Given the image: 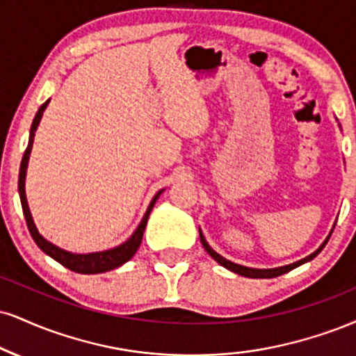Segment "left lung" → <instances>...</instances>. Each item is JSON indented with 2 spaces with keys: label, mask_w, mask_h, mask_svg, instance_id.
Instances as JSON below:
<instances>
[{
  "label": "left lung",
  "mask_w": 356,
  "mask_h": 356,
  "mask_svg": "<svg viewBox=\"0 0 356 356\" xmlns=\"http://www.w3.org/2000/svg\"><path fill=\"white\" fill-rule=\"evenodd\" d=\"M330 235H332V234H330ZM330 235H328V237H327V241H325V242L322 243V245H320L318 250H315L314 254H312V255H308V257H305V259L298 260V262H295V264L285 265V267H278V268H267V270H259V268H248V267H243V265H237V264L230 262V260L224 259V257L217 254L216 250H212L211 245H209V243L205 242V238H204L202 232H200V242H202L204 248H205V250H207V254L211 255L213 260H217V262H219L220 265H224L225 268H229V270H232V272H235V273H238V275H243V277H250V278H273V277H278V275H282V273H286V272L293 270L295 267H298V265H302V264L308 262V260L315 259V257L318 255L320 252L323 250V247L327 245V242H328Z\"/></svg>",
  "instance_id": "8db88e82"
}]
</instances>
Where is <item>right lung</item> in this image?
<instances>
[{"instance_id":"add662e5","label":"right lung","mask_w":356,"mask_h":356,"mask_svg":"<svg viewBox=\"0 0 356 356\" xmlns=\"http://www.w3.org/2000/svg\"><path fill=\"white\" fill-rule=\"evenodd\" d=\"M49 99L38 109L36 115H34V121L31 124V131H29V143L26 151H24L23 161H21V167H19V179H18V191H19V199H21V207H23V213H24V219H26V225L29 229V234L36 242V245L41 248L44 254H48L51 259H54L56 262H59L61 265H64L66 268H70L72 272H78V273H102V272H108L113 270V268L121 267L122 264H126L127 260H131L134 254L139 248L140 242H143V235L145 230V225H147V219H149V213H151L154 204H156L157 197L161 195V192H157L156 197L152 199L151 205H149L147 212H145L143 222L140 225L137 227V230L132 234V237L127 242H124L122 245L113 248V250H106V252H96V254H86V255H79V254H71V252L63 250V248L53 245V243L46 241L42 235H40L38 232L36 225H34L31 212H29L28 202H26V194H24V177H26V167H28V161H29V152H31L33 147V139H34V131H36L38 124L41 121V115L42 111L46 109L48 106Z\"/></svg>"}]
</instances>
